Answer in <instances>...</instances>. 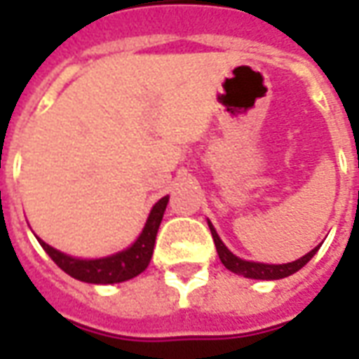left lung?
I'll use <instances>...</instances> for the list:
<instances>
[{"label":"left lung","mask_w":359,"mask_h":359,"mask_svg":"<svg viewBox=\"0 0 359 359\" xmlns=\"http://www.w3.org/2000/svg\"><path fill=\"white\" fill-rule=\"evenodd\" d=\"M210 231L211 236H213V242H215V248H217L219 259L223 262L226 269L233 271V273H238V275H244V277L248 278H262V280H275V278H285L288 275H292L296 271H300L304 265L308 264L311 257L316 256V252L319 250L313 248L309 254H306L300 259H296L292 264H283V265H269V264H256V262H244L241 257H236L231 252V250L226 248L225 244L221 242L219 238L217 231L213 229V225L210 223Z\"/></svg>","instance_id":"obj_1"}]
</instances>
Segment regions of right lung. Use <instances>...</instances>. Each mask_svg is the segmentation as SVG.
<instances>
[{
	"label": "right lung",
	"mask_w": 359,
	"mask_h": 359,
	"mask_svg": "<svg viewBox=\"0 0 359 359\" xmlns=\"http://www.w3.org/2000/svg\"><path fill=\"white\" fill-rule=\"evenodd\" d=\"M169 202V196L161 198L154 205V210L149 211V217L146 221L144 231L138 236V241L125 252H118L115 256L102 257V259H76V257L65 256L55 248H51L50 244H46L38 238L42 244V248L48 252V256L55 264L65 271L67 275L92 283V285H113V283H123L128 278H134L146 269L154 254V244H156L157 229L161 225L165 208Z\"/></svg>",
	"instance_id": "obj_1"
}]
</instances>
